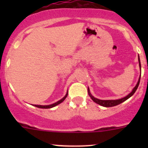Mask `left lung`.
Wrapping results in <instances>:
<instances>
[{"instance_id": "obj_1", "label": "left lung", "mask_w": 148, "mask_h": 148, "mask_svg": "<svg viewBox=\"0 0 148 148\" xmlns=\"http://www.w3.org/2000/svg\"><path fill=\"white\" fill-rule=\"evenodd\" d=\"M138 62H139V66H140V71H141V64H140V56H139V55H138ZM140 76H141V74H140ZM140 78H139L138 83H137V84L135 85V87L133 88V89L132 90V92H131L130 94H128L127 96L121 98V99H111V100H102V99H97V98H95L94 96H92V94L90 93V91H89V87H88V94H89V97H91V99H92L95 103H97V104H99V105L103 106V107H114V106L118 105V104H121V103H122L123 102H125V101H126L127 99H129L130 97H132V95L135 94V92H136L137 89H138V87L139 86V84H140Z\"/></svg>"}]
</instances>
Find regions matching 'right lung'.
<instances>
[{"mask_svg":"<svg viewBox=\"0 0 148 148\" xmlns=\"http://www.w3.org/2000/svg\"><path fill=\"white\" fill-rule=\"evenodd\" d=\"M67 95H68V92H67V93L66 94V95L63 98H62V99H60V100H59L58 102L53 103V104H49V105H38V104H34V106H35V107H38V108H42V109H49V108H52V107H55V106L58 105V104H59L60 103H62V102H64V99L66 98Z\"/></svg>","mask_w":148,"mask_h":148,"instance_id":"1","label":"right lung"}]
</instances>
